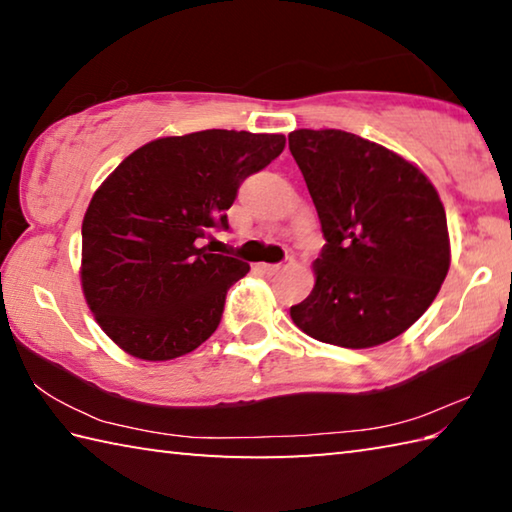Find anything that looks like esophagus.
<instances>
[{
	"label": "esophagus",
	"mask_w": 512,
	"mask_h": 512,
	"mask_svg": "<svg viewBox=\"0 0 512 512\" xmlns=\"http://www.w3.org/2000/svg\"><path fill=\"white\" fill-rule=\"evenodd\" d=\"M291 264H293V257L287 259V264H259V271H264V273H268V275H275V273L284 271V268L291 266Z\"/></svg>",
	"instance_id": "obj_1"
}]
</instances>
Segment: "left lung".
Here are the masks:
<instances>
[{
  "mask_svg": "<svg viewBox=\"0 0 512 512\" xmlns=\"http://www.w3.org/2000/svg\"><path fill=\"white\" fill-rule=\"evenodd\" d=\"M327 244L316 284L291 318L311 339L375 348L406 332L449 271L447 216L436 187L359 135L300 128L289 135Z\"/></svg>",
  "mask_w": 512,
  "mask_h": 512,
  "instance_id": "obj_1",
  "label": "left lung"
}]
</instances>
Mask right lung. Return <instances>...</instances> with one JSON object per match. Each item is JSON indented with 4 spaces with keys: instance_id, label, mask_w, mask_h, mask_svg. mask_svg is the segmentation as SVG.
Instances as JSON below:
<instances>
[{
    "instance_id": "obj_1",
    "label": "right lung",
    "mask_w": 512,
    "mask_h": 512,
    "mask_svg": "<svg viewBox=\"0 0 512 512\" xmlns=\"http://www.w3.org/2000/svg\"><path fill=\"white\" fill-rule=\"evenodd\" d=\"M287 137L212 131L160 137L103 180L83 219L81 284L121 350L169 361L219 327L225 293L250 266L203 239L228 230L239 185L284 151Z\"/></svg>"
}]
</instances>
